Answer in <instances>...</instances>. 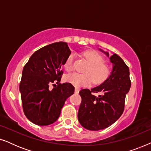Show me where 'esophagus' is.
I'll list each match as a JSON object with an SVG mask.
<instances>
[{
  "mask_svg": "<svg viewBox=\"0 0 151 151\" xmlns=\"http://www.w3.org/2000/svg\"><path fill=\"white\" fill-rule=\"evenodd\" d=\"M79 91H80V88H78V87H76L75 88V93H78Z\"/></svg>",
  "mask_w": 151,
  "mask_h": 151,
  "instance_id": "1",
  "label": "esophagus"
}]
</instances>
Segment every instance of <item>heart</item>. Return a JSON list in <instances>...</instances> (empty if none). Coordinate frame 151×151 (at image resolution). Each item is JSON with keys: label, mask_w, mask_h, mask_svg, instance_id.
<instances>
[{"label": "heart", "mask_w": 151, "mask_h": 151, "mask_svg": "<svg viewBox=\"0 0 151 151\" xmlns=\"http://www.w3.org/2000/svg\"><path fill=\"white\" fill-rule=\"evenodd\" d=\"M89 66L86 69V73H72L66 76V80L73 86L80 87L85 86L91 83L93 80L95 84H100L104 81L110 73L108 65L103 63V58L98 53L94 51H87L84 53ZM75 55L71 53L66 60L65 69L67 71L73 69V60Z\"/></svg>", "instance_id": "heart-1"}]
</instances>
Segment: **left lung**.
I'll list each match as a JSON object with an SVG mask.
<instances>
[{
  "label": "left lung",
  "instance_id": "1",
  "mask_svg": "<svg viewBox=\"0 0 151 151\" xmlns=\"http://www.w3.org/2000/svg\"><path fill=\"white\" fill-rule=\"evenodd\" d=\"M112 63L109 77L99 86L84 88L80 91L82 98L78 113V121L85 129L99 131L112 125L119 118L124 109L126 95L131 88L129 69L118 55H109L108 51L98 48ZM93 92H100L94 96Z\"/></svg>",
  "mask_w": 151,
  "mask_h": 151
}]
</instances>
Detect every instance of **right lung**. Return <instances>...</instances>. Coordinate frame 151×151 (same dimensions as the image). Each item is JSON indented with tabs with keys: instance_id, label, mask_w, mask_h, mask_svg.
I'll return each mask as SVG.
<instances>
[{
	"instance_id": "right-lung-1",
	"label": "right lung",
	"mask_w": 151,
	"mask_h": 151,
	"mask_svg": "<svg viewBox=\"0 0 151 151\" xmlns=\"http://www.w3.org/2000/svg\"><path fill=\"white\" fill-rule=\"evenodd\" d=\"M71 51L67 42H58L36 51L23 68L20 92L22 108L29 120L38 126H47L58 119L67 99L74 93L71 83L60 84L61 67ZM54 81L59 84L49 89Z\"/></svg>"
}]
</instances>
